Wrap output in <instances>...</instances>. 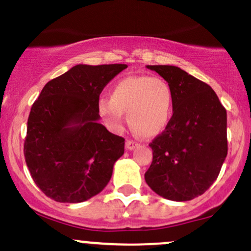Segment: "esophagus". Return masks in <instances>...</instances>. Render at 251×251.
<instances>
[{
  "instance_id": "obj_1",
  "label": "esophagus",
  "mask_w": 251,
  "mask_h": 251,
  "mask_svg": "<svg viewBox=\"0 0 251 251\" xmlns=\"http://www.w3.org/2000/svg\"><path fill=\"white\" fill-rule=\"evenodd\" d=\"M138 145V143L134 142V140H127V142H126V149H127V150H133V149H136Z\"/></svg>"
}]
</instances>
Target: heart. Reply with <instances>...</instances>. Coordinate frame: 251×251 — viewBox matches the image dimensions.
Masks as SVG:
<instances>
[{
  "instance_id": "obj_1",
  "label": "heart",
  "mask_w": 251,
  "mask_h": 251,
  "mask_svg": "<svg viewBox=\"0 0 251 251\" xmlns=\"http://www.w3.org/2000/svg\"><path fill=\"white\" fill-rule=\"evenodd\" d=\"M98 111L107 126L119 131L127 113L131 128L144 138L158 136L167 127L173 111V93L159 77L128 76L113 87L111 99H101Z\"/></svg>"
}]
</instances>
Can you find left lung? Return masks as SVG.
Segmentation results:
<instances>
[{"label": "left lung", "instance_id": "8db88e82", "mask_svg": "<svg viewBox=\"0 0 251 251\" xmlns=\"http://www.w3.org/2000/svg\"><path fill=\"white\" fill-rule=\"evenodd\" d=\"M169 84L173 117L149 147L145 181L156 194L188 201L207 191L227 155L226 109L208 84L174 65H147Z\"/></svg>", "mask_w": 251, "mask_h": 251}]
</instances>
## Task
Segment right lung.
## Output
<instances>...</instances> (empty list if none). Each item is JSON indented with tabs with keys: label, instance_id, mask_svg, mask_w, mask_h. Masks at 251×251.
<instances>
[{
	"label": "right lung",
	"instance_id": "right-lung-1",
	"mask_svg": "<svg viewBox=\"0 0 251 251\" xmlns=\"http://www.w3.org/2000/svg\"><path fill=\"white\" fill-rule=\"evenodd\" d=\"M126 64L75 65L51 79L33 103L25 139L35 184L58 202H83L99 194L124 155L125 139L99 123V98Z\"/></svg>",
	"mask_w": 251,
	"mask_h": 251
}]
</instances>
